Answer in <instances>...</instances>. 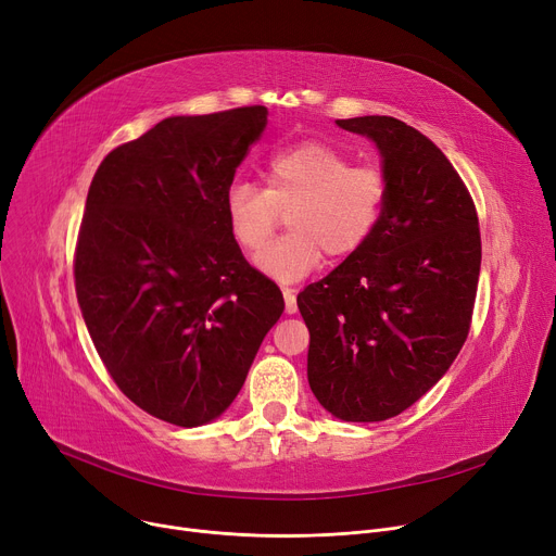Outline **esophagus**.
<instances>
[{
    "instance_id": "34e87169",
    "label": "esophagus",
    "mask_w": 556,
    "mask_h": 556,
    "mask_svg": "<svg viewBox=\"0 0 556 556\" xmlns=\"http://www.w3.org/2000/svg\"><path fill=\"white\" fill-rule=\"evenodd\" d=\"M281 293H283V302H286V313L288 315L298 313V295H295V290L286 286V288H281Z\"/></svg>"
}]
</instances>
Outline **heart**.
Masks as SVG:
<instances>
[{
	"mask_svg": "<svg viewBox=\"0 0 556 556\" xmlns=\"http://www.w3.org/2000/svg\"><path fill=\"white\" fill-rule=\"evenodd\" d=\"M263 182H231L225 218L243 252L262 250L283 213L291 231L256 256V268L293 283L323 266L325 254L344 261L358 254L381 223L390 180L381 166L354 164L327 141H298L268 155Z\"/></svg>",
	"mask_w": 556,
	"mask_h": 556,
	"instance_id": "obj_1",
	"label": "heart"
}]
</instances>
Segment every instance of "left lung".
Wrapping results in <instances>:
<instances>
[{
	"label": "left lung",
	"mask_w": 556,
	"mask_h": 556,
	"mask_svg": "<svg viewBox=\"0 0 556 556\" xmlns=\"http://www.w3.org/2000/svg\"><path fill=\"white\" fill-rule=\"evenodd\" d=\"M336 124L376 143L390 195L367 245L298 295L308 386L342 421H386L440 381L469 336L478 214L448 157L413 126L376 114Z\"/></svg>",
	"instance_id": "obj_1"
}]
</instances>
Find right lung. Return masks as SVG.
I'll return each mask as SVG.
<instances>
[{
	"label": "right lung",
	"mask_w": 556,
	"mask_h": 556,
	"mask_svg": "<svg viewBox=\"0 0 556 556\" xmlns=\"http://www.w3.org/2000/svg\"><path fill=\"white\" fill-rule=\"evenodd\" d=\"M266 124L263 105L168 116L108 153L87 191L74 256L87 331L116 388L173 426L227 410L283 313L225 218Z\"/></svg>",
	"instance_id": "right-lung-1"
}]
</instances>
